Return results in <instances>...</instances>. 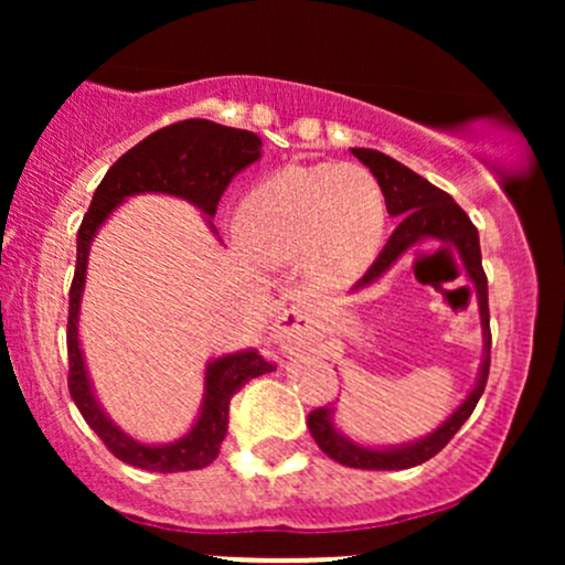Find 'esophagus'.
Masks as SVG:
<instances>
[{
    "instance_id": "34e87169",
    "label": "esophagus",
    "mask_w": 565,
    "mask_h": 565,
    "mask_svg": "<svg viewBox=\"0 0 565 565\" xmlns=\"http://www.w3.org/2000/svg\"><path fill=\"white\" fill-rule=\"evenodd\" d=\"M313 334H316L313 316H310V310L302 308V305L284 310L274 327V337L284 348H305L310 340H313Z\"/></svg>"
}]
</instances>
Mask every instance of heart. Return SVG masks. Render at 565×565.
Masks as SVG:
<instances>
[{"label": "heart", "mask_w": 565, "mask_h": 565, "mask_svg": "<svg viewBox=\"0 0 565 565\" xmlns=\"http://www.w3.org/2000/svg\"><path fill=\"white\" fill-rule=\"evenodd\" d=\"M236 231L255 260L308 263L323 281L366 268L385 233V196L359 164L287 167L242 199Z\"/></svg>", "instance_id": "b5f03b06"}]
</instances>
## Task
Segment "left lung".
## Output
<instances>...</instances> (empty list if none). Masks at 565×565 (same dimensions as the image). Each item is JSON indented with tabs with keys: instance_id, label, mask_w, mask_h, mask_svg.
Wrapping results in <instances>:
<instances>
[{
	"instance_id": "8db88e82",
	"label": "left lung",
	"mask_w": 565,
	"mask_h": 565,
	"mask_svg": "<svg viewBox=\"0 0 565 565\" xmlns=\"http://www.w3.org/2000/svg\"><path fill=\"white\" fill-rule=\"evenodd\" d=\"M353 157L372 170L374 178L382 188V196H385V206L393 217H398V228L393 231V236L387 238V244L382 246L377 260L372 263V268L366 270L364 278L359 281V287L364 284L377 281L391 265L404 255L406 249L417 246L419 242H440V244H454L462 255L465 270H468L470 281L476 284L478 291V305H481V323H483V340H486V355L481 366V377H478L476 387L468 395L462 406L438 427L433 436L425 440H417L412 446H401V449H364V446L350 444L334 430L329 423V408H313L308 414V430L313 436L319 449L332 457L334 462L345 465V468H359V470H404L414 468V465H423L430 457L444 449L446 444L454 438V433L465 425V419L470 417L472 408H476L478 398L483 395L486 380H489V364H491V329H489V281H486L483 263H481V244H478V228L470 223V217L465 215L462 206L454 201L449 193L440 191L433 183H427L423 174L412 172L408 167L401 164L385 153L372 151V148H353Z\"/></svg>"
}]
</instances>
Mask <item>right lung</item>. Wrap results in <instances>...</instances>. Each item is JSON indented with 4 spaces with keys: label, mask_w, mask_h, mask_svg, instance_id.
<instances>
[{
    "label": "right lung",
    "mask_w": 565,
    "mask_h": 565,
    "mask_svg": "<svg viewBox=\"0 0 565 565\" xmlns=\"http://www.w3.org/2000/svg\"><path fill=\"white\" fill-rule=\"evenodd\" d=\"M260 146L263 142L255 132L215 125L210 119H185L161 127L135 148H129L125 157L106 172L79 225L76 270L68 291V393L82 412L84 423L93 427L97 438L106 444V449L132 468L148 472H185L206 468L220 454V444L228 430L231 398L242 391L246 380L270 372L274 364L255 350L212 361L206 366L204 406H201L196 425L191 427L185 438L174 440L170 446H146L125 436L97 406L87 372H84L79 337H76L89 242H93L103 220L111 215L114 206L132 193H172V196L193 201L212 217L217 212L220 196L236 178V172L260 159Z\"/></svg>",
    "instance_id": "add662e5"
}]
</instances>
